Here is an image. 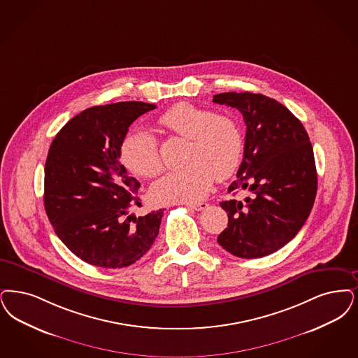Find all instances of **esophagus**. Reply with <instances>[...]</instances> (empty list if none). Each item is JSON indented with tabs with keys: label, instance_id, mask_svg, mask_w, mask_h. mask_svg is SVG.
Listing matches in <instances>:
<instances>
[{
	"label": "esophagus",
	"instance_id": "34e87169",
	"mask_svg": "<svg viewBox=\"0 0 358 358\" xmlns=\"http://www.w3.org/2000/svg\"><path fill=\"white\" fill-rule=\"evenodd\" d=\"M187 206H189L190 209H193V210L200 212V210L206 209V208L209 206V203H206V202H196V203H187Z\"/></svg>",
	"mask_w": 358,
	"mask_h": 358
}]
</instances>
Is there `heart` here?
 Wrapping results in <instances>:
<instances>
[{"label": "heart", "mask_w": 358, "mask_h": 358, "mask_svg": "<svg viewBox=\"0 0 358 358\" xmlns=\"http://www.w3.org/2000/svg\"><path fill=\"white\" fill-rule=\"evenodd\" d=\"M159 124L187 138L184 169L166 173L150 187L158 203L197 202L217 180H225L237 169L243 155V136L229 115L181 102L159 117ZM120 161L129 172L155 177L164 164L156 138L145 129L129 131L120 145Z\"/></svg>", "instance_id": "b5f03b06"}]
</instances>
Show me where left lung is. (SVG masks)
I'll use <instances>...</instances> for the list:
<instances>
[{"instance_id": "left-lung-1", "label": "left lung", "mask_w": 358, "mask_h": 358, "mask_svg": "<svg viewBox=\"0 0 358 358\" xmlns=\"http://www.w3.org/2000/svg\"><path fill=\"white\" fill-rule=\"evenodd\" d=\"M213 102L241 112L246 124L243 159L230 192H249L243 201L220 202L228 228L218 237L241 258L272 255L296 237L310 215L317 193L315 155L300 120L271 97L220 93Z\"/></svg>"}]
</instances>
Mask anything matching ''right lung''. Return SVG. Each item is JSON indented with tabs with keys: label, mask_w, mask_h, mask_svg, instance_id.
<instances>
[{
	"label": "right lung",
	"mask_w": 358,
	"mask_h": 358,
	"mask_svg": "<svg viewBox=\"0 0 358 358\" xmlns=\"http://www.w3.org/2000/svg\"><path fill=\"white\" fill-rule=\"evenodd\" d=\"M155 103L125 101L93 106L69 120L45 162L43 205L58 238L90 265L124 268L150 249L164 209L146 215L140 182L118 161L129 127Z\"/></svg>",
	"instance_id": "add662e5"
}]
</instances>
